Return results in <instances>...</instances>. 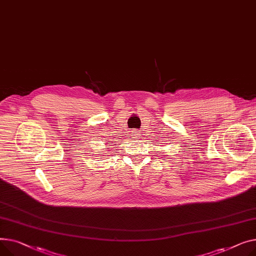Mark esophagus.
Returning a JSON list of instances; mask_svg holds the SVG:
<instances>
[{"label": "esophagus", "instance_id": "esophagus-1", "mask_svg": "<svg viewBox=\"0 0 256 256\" xmlns=\"http://www.w3.org/2000/svg\"><path fill=\"white\" fill-rule=\"evenodd\" d=\"M131 133H132V136H134V138H138L140 135V130H133Z\"/></svg>", "mask_w": 256, "mask_h": 256}]
</instances>
